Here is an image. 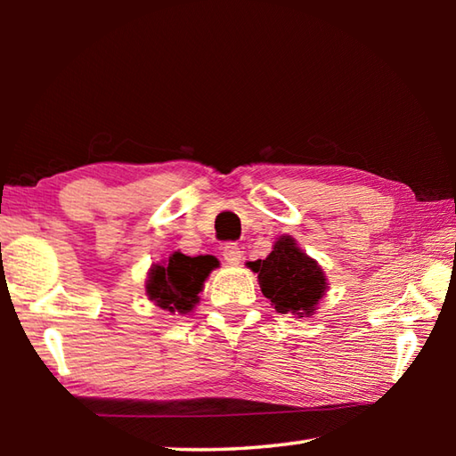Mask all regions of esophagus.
<instances>
[{"label": "esophagus", "instance_id": "1", "mask_svg": "<svg viewBox=\"0 0 456 456\" xmlns=\"http://www.w3.org/2000/svg\"><path fill=\"white\" fill-rule=\"evenodd\" d=\"M221 253H223V259H225L229 265H239V264H241L243 251H241V247H239L237 243H227L225 247H223Z\"/></svg>", "mask_w": 456, "mask_h": 456}]
</instances>
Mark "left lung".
<instances>
[{
    "mask_svg": "<svg viewBox=\"0 0 456 456\" xmlns=\"http://www.w3.org/2000/svg\"><path fill=\"white\" fill-rule=\"evenodd\" d=\"M257 273L261 293L275 305V312L310 318L328 289L318 261L299 249L291 235H281L265 259L249 261Z\"/></svg>",
    "mask_w": 456,
    "mask_h": 456,
    "instance_id": "left-lung-1",
    "label": "left lung"
}]
</instances>
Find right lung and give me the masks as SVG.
<instances>
[{
    "label": "right lung",
    "instance_id": "add662e5",
    "mask_svg": "<svg viewBox=\"0 0 456 456\" xmlns=\"http://www.w3.org/2000/svg\"><path fill=\"white\" fill-rule=\"evenodd\" d=\"M219 261L213 256L189 257L175 251L163 264L151 267L146 296L171 314H189L199 304L203 283Z\"/></svg>",
    "mask_w": 456,
    "mask_h": 456
}]
</instances>
